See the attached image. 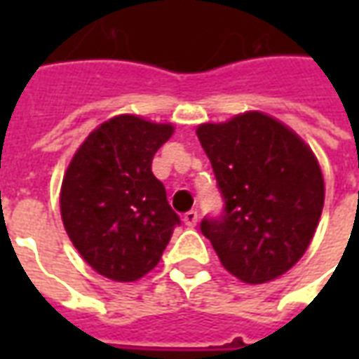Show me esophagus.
I'll return each instance as SVG.
<instances>
[{
  "label": "esophagus",
  "mask_w": 359,
  "mask_h": 359,
  "mask_svg": "<svg viewBox=\"0 0 359 359\" xmlns=\"http://www.w3.org/2000/svg\"><path fill=\"white\" fill-rule=\"evenodd\" d=\"M182 221H184V225L187 226H196V223H198V211H188V213H184V217H182Z\"/></svg>",
  "instance_id": "34e87169"
}]
</instances>
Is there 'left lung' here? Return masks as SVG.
<instances>
[{
	"mask_svg": "<svg viewBox=\"0 0 359 359\" xmlns=\"http://www.w3.org/2000/svg\"><path fill=\"white\" fill-rule=\"evenodd\" d=\"M225 211L203 219L221 264L248 285L280 277L308 250L325 202L313 151L298 134L259 111L198 126Z\"/></svg>",
	"mask_w": 359,
	"mask_h": 359,
	"instance_id": "1",
	"label": "left lung"
}]
</instances>
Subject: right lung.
<instances>
[{"label": "right lung", "instance_id": "add662e5", "mask_svg": "<svg viewBox=\"0 0 359 359\" xmlns=\"http://www.w3.org/2000/svg\"><path fill=\"white\" fill-rule=\"evenodd\" d=\"M172 130L117 115L90 133L67 167L59 198L65 231L84 262L111 280L130 283L149 273L180 225L151 172V159Z\"/></svg>", "mask_w": 359, "mask_h": 359}]
</instances>
